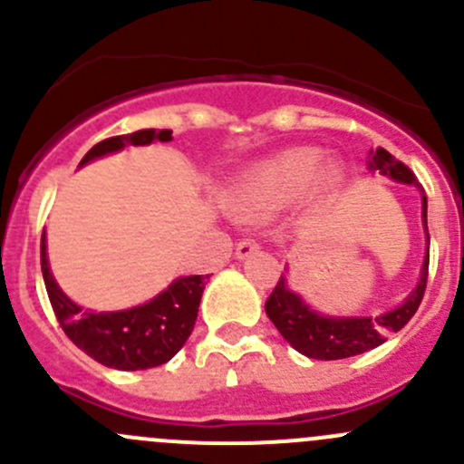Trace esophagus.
Instances as JSON below:
<instances>
[{"instance_id":"34e87169","label":"esophagus","mask_w":464,"mask_h":464,"mask_svg":"<svg viewBox=\"0 0 464 464\" xmlns=\"http://www.w3.org/2000/svg\"><path fill=\"white\" fill-rule=\"evenodd\" d=\"M260 249V242L258 240H254V237H245V240H240L237 242V246H236V256L237 258H249L251 254H256V251Z\"/></svg>"}]
</instances>
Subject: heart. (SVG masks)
I'll use <instances>...</instances> for the list:
<instances>
[{
  "instance_id": "obj_1",
  "label": "heart",
  "mask_w": 464,
  "mask_h": 464,
  "mask_svg": "<svg viewBox=\"0 0 464 464\" xmlns=\"http://www.w3.org/2000/svg\"><path fill=\"white\" fill-rule=\"evenodd\" d=\"M319 166L321 154L316 150H289L240 181L231 193V202L242 208H271V206L292 202L310 188ZM339 179L341 172L336 168H325L319 177V186L325 193H330L336 188Z\"/></svg>"
}]
</instances>
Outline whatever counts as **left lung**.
Returning a JSON list of instances; mask_svg holds the SVG:
<instances>
[{"instance_id": "1", "label": "left lung", "mask_w": 464, "mask_h": 464, "mask_svg": "<svg viewBox=\"0 0 464 464\" xmlns=\"http://www.w3.org/2000/svg\"><path fill=\"white\" fill-rule=\"evenodd\" d=\"M371 168L379 170L382 175L391 177V179L401 181V184H413L420 186L418 177L413 175L406 163H401L400 159L392 157L388 150L383 148H371ZM422 190V222L424 231L429 237V227H427V195ZM427 278H429V254L422 266V278H420L418 287L411 292V296L401 303L400 307H395L392 312L375 316V319H332V316H321L316 312H312L292 289L285 285V278L280 276L278 283H276L274 292L269 294L265 303L266 316L274 321V325L278 327L280 334L285 336L292 348H296L298 353L305 354L310 359H321V362H332V359H345L354 357V354L368 353V350L377 348L386 341V336L391 332H400L406 323L411 321V316L418 312L420 303H422L424 289H427Z\"/></svg>"}]
</instances>
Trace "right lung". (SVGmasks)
<instances>
[{
    "label": "right lung",
    "instance_id": "right-lung-1",
    "mask_svg": "<svg viewBox=\"0 0 464 464\" xmlns=\"http://www.w3.org/2000/svg\"><path fill=\"white\" fill-rule=\"evenodd\" d=\"M170 139L172 130H139L125 137H110L93 145L82 157L81 166L102 154L116 152L125 145H145L170 141ZM40 262L46 294L60 327L82 353L102 366L116 371H145V368L161 366L179 353L193 332L206 276H186L175 280L166 292L132 310L82 312L55 285L46 262L44 236H42Z\"/></svg>",
    "mask_w": 464,
    "mask_h": 464
}]
</instances>
